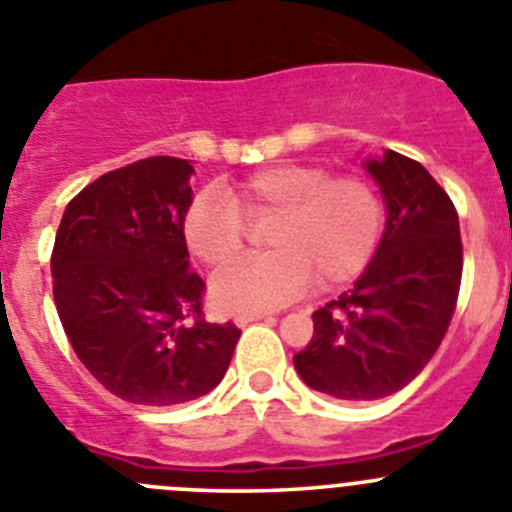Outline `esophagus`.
Masks as SVG:
<instances>
[{"mask_svg": "<svg viewBox=\"0 0 512 512\" xmlns=\"http://www.w3.org/2000/svg\"><path fill=\"white\" fill-rule=\"evenodd\" d=\"M262 318H270V313H262V310H255V313H240L234 321H237V326H247V323L252 321H262Z\"/></svg>", "mask_w": 512, "mask_h": 512, "instance_id": "obj_1", "label": "esophagus"}]
</instances>
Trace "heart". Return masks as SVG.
<instances>
[{"instance_id":"obj_1","label":"heart","mask_w":512,"mask_h":512,"mask_svg":"<svg viewBox=\"0 0 512 512\" xmlns=\"http://www.w3.org/2000/svg\"><path fill=\"white\" fill-rule=\"evenodd\" d=\"M247 226L262 227L267 252L214 278V300L227 310L275 308L313 280L321 293L356 280L379 247L384 202L369 176L275 164L224 186L222 197L199 191L181 212V240L207 267L227 265L245 250Z\"/></svg>"}]
</instances>
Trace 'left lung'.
<instances>
[{
    "mask_svg": "<svg viewBox=\"0 0 512 512\" xmlns=\"http://www.w3.org/2000/svg\"><path fill=\"white\" fill-rule=\"evenodd\" d=\"M366 171L384 194V237L353 288L315 310L313 338L293 358L310 389L346 401L384 399L419 376L450 328L462 280L447 191L396 151Z\"/></svg>",
    "mask_w": 512,
    "mask_h": 512,
    "instance_id": "8db88e82",
    "label": "left lung"
}]
</instances>
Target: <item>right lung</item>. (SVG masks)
Wrapping results in <instances>:
<instances>
[{
    "instance_id": "right-lung-1",
    "label": "right lung",
    "mask_w": 512,
    "mask_h": 512,
    "mask_svg": "<svg viewBox=\"0 0 512 512\" xmlns=\"http://www.w3.org/2000/svg\"><path fill=\"white\" fill-rule=\"evenodd\" d=\"M194 166L151 156L70 199L52 247V295L85 369L121 399L171 407L227 374L240 328L209 323L189 270L181 212Z\"/></svg>"
}]
</instances>
